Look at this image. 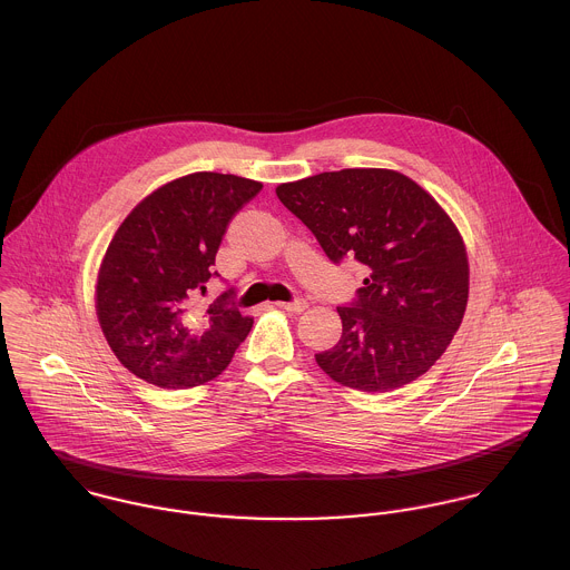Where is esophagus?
<instances>
[{"mask_svg":"<svg viewBox=\"0 0 570 570\" xmlns=\"http://www.w3.org/2000/svg\"><path fill=\"white\" fill-rule=\"evenodd\" d=\"M276 307L285 309V312H292V314H301L307 309V303L303 298H296V301H289V303H276Z\"/></svg>","mask_w":570,"mask_h":570,"instance_id":"1","label":"esophagus"}]
</instances>
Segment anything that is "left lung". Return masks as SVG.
<instances>
[{"label": "left lung", "mask_w": 570, "mask_h": 570, "mask_svg": "<svg viewBox=\"0 0 570 570\" xmlns=\"http://www.w3.org/2000/svg\"><path fill=\"white\" fill-rule=\"evenodd\" d=\"M330 261L367 265L365 287L338 307L341 341L316 354L343 386L391 391L426 374L458 332L469 298L464 240L409 177L382 168L323 173L276 188Z\"/></svg>", "instance_id": "obj_1"}]
</instances>
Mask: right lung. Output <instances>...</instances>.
Masks as SVG:
<instances>
[{"label":"right lung","instance_id":"obj_1","mask_svg":"<svg viewBox=\"0 0 570 570\" xmlns=\"http://www.w3.org/2000/svg\"><path fill=\"white\" fill-rule=\"evenodd\" d=\"M263 184L236 175L194 173L148 194L115 232L97 276V318L119 363L161 389L216 379L254 318L223 292L203 314L205 294L232 216ZM218 276V274H216Z\"/></svg>","mask_w":570,"mask_h":570}]
</instances>
